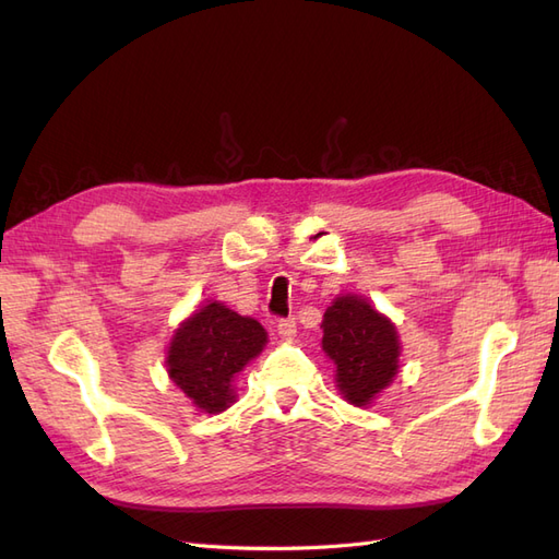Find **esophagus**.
Segmentation results:
<instances>
[{
	"mask_svg": "<svg viewBox=\"0 0 559 559\" xmlns=\"http://www.w3.org/2000/svg\"><path fill=\"white\" fill-rule=\"evenodd\" d=\"M277 333H280L282 341L292 343L294 337H296V319H280V324H277Z\"/></svg>",
	"mask_w": 559,
	"mask_h": 559,
	"instance_id": "34e87169",
	"label": "esophagus"
}]
</instances>
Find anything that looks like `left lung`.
Masks as SVG:
<instances>
[{
  "label": "left lung",
  "instance_id": "1",
  "mask_svg": "<svg viewBox=\"0 0 559 559\" xmlns=\"http://www.w3.org/2000/svg\"><path fill=\"white\" fill-rule=\"evenodd\" d=\"M321 331V349L335 364L337 392L357 408H368L401 368L394 321L370 306L368 298L341 294L326 308Z\"/></svg>",
  "mask_w": 559,
  "mask_h": 559
}]
</instances>
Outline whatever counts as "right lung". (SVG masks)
I'll use <instances>...</instances> for the list:
<instances>
[{"instance_id":"right-lung-1","label":"right lung","mask_w":559,"mask_h":559,"mask_svg":"<svg viewBox=\"0 0 559 559\" xmlns=\"http://www.w3.org/2000/svg\"><path fill=\"white\" fill-rule=\"evenodd\" d=\"M267 345L253 317H242L222 300H207L175 329L167 345V376L200 413L218 415L235 403V378Z\"/></svg>"}]
</instances>
